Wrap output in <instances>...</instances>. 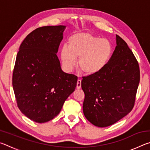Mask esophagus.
Returning a JSON list of instances; mask_svg holds the SVG:
<instances>
[{
    "mask_svg": "<svg viewBox=\"0 0 150 150\" xmlns=\"http://www.w3.org/2000/svg\"><path fill=\"white\" fill-rule=\"evenodd\" d=\"M81 88V80L78 79L77 82V88L79 89Z\"/></svg>",
    "mask_w": 150,
    "mask_h": 150,
    "instance_id": "34e87169",
    "label": "esophagus"
}]
</instances>
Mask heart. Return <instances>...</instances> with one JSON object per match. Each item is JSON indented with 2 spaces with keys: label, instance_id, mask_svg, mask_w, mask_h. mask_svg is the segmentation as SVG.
<instances>
[{
  "label": "heart",
  "instance_id": "1",
  "mask_svg": "<svg viewBox=\"0 0 150 150\" xmlns=\"http://www.w3.org/2000/svg\"><path fill=\"white\" fill-rule=\"evenodd\" d=\"M61 49L60 57L63 67L71 71L78 59V67L87 75H95L101 71L110 61L113 46L108 40L90 33H79L72 35Z\"/></svg>",
  "mask_w": 150,
  "mask_h": 150
}]
</instances>
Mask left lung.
Listing matches in <instances>:
<instances>
[{
  "mask_svg": "<svg viewBox=\"0 0 150 150\" xmlns=\"http://www.w3.org/2000/svg\"><path fill=\"white\" fill-rule=\"evenodd\" d=\"M116 44L106 67L83 77V110L93 125L106 127L132 110L140 79L138 61L126 43L116 35Z\"/></svg>",
  "mask_w": 150,
  "mask_h": 150,
  "instance_id": "left-lung-1",
  "label": "left lung"
}]
</instances>
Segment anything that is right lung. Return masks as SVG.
Returning a JSON list of instances; mask_svg holds the SVG:
<instances>
[{"mask_svg": "<svg viewBox=\"0 0 150 150\" xmlns=\"http://www.w3.org/2000/svg\"><path fill=\"white\" fill-rule=\"evenodd\" d=\"M65 28H38L22 42L16 55L12 86L17 106L35 122L54 118L77 85V76L63 71L56 55Z\"/></svg>", "mask_w": 150, "mask_h": 150, "instance_id": "obj_1", "label": "right lung"}]
</instances>
